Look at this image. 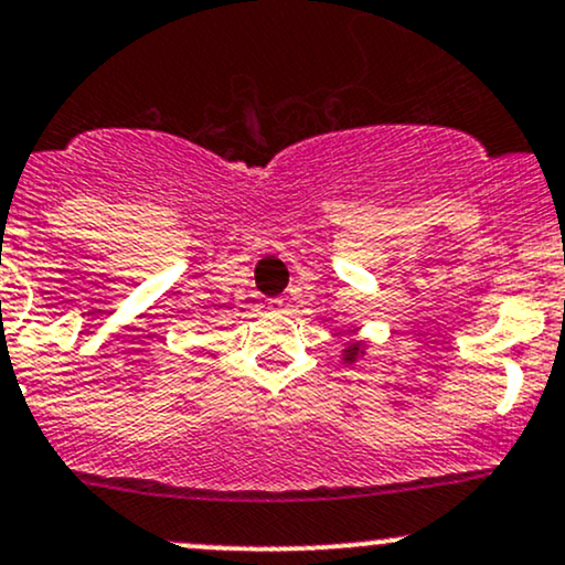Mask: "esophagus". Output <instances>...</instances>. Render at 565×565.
<instances>
[{"label":"esophagus","mask_w":565,"mask_h":565,"mask_svg":"<svg viewBox=\"0 0 565 565\" xmlns=\"http://www.w3.org/2000/svg\"><path fill=\"white\" fill-rule=\"evenodd\" d=\"M265 311H270V313L284 311V300H268L265 302Z\"/></svg>","instance_id":"1"}]
</instances>
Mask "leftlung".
Here are the masks:
<instances>
[{
    "instance_id": "1",
    "label": "left lung",
    "mask_w": 565,
    "mask_h": 565,
    "mask_svg": "<svg viewBox=\"0 0 565 565\" xmlns=\"http://www.w3.org/2000/svg\"><path fill=\"white\" fill-rule=\"evenodd\" d=\"M359 353H364V349H362V343H353V345H349V349H345V362H356V356Z\"/></svg>"
}]
</instances>
